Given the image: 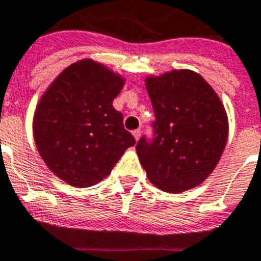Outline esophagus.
<instances>
[{
  "mask_svg": "<svg viewBox=\"0 0 261 261\" xmlns=\"http://www.w3.org/2000/svg\"><path fill=\"white\" fill-rule=\"evenodd\" d=\"M133 135H134V138H135V141H138L139 139V137H141V130H134L133 131Z\"/></svg>",
  "mask_w": 261,
  "mask_h": 261,
  "instance_id": "obj_1",
  "label": "esophagus"
}]
</instances>
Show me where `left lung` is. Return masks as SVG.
I'll return each mask as SVG.
<instances>
[{
	"instance_id": "obj_1",
	"label": "left lung",
	"mask_w": 261,
	"mask_h": 261,
	"mask_svg": "<svg viewBox=\"0 0 261 261\" xmlns=\"http://www.w3.org/2000/svg\"><path fill=\"white\" fill-rule=\"evenodd\" d=\"M156 120L154 139L137 144L149 180L167 193L201 185L222 157L228 137L223 102L200 73L172 69L146 76Z\"/></svg>"
}]
</instances>
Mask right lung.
<instances>
[{
  "label": "right lung",
  "instance_id": "right-lung-1",
  "mask_svg": "<svg viewBox=\"0 0 261 261\" xmlns=\"http://www.w3.org/2000/svg\"><path fill=\"white\" fill-rule=\"evenodd\" d=\"M126 79L91 59L60 73L38 102L33 120L37 149L65 184L89 188L107 178L134 137L124 130L113 99Z\"/></svg>",
  "mask_w": 261,
  "mask_h": 261
}]
</instances>
